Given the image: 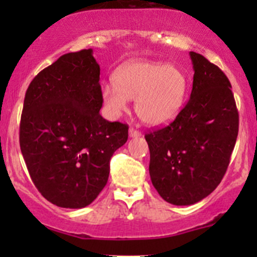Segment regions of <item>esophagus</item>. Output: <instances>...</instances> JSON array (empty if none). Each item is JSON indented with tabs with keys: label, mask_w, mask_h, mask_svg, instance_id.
<instances>
[{
	"label": "esophagus",
	"mask_w": 257,
	"mask_h": 257,
	"mask_svg": "<svg viewBox=\"0 0 257 257\" xmlns=\"http://www.w3.org/2000/svg\"><path fill=\"white\" fill-rule=\"evenodd\" d=\"M142 133L139 131H137V129L134 128H131L129 129V137L131 138H138V137H141Z\"/></svg>",
	"instance_id": "obj_1"
}]
</instances>
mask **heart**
Wrapping results in <instances>:
<instances>
[{"instance_id":"b5f03b06","label":"heart","mask_w":257,"mask_h":257,"mask_svg":"<svg viewBox=\"0 0 257 257\" xmlns=\"http://www.w3.org/2000/svg\"><path fill=\"white\" fill-rule=\"evenodd\" d=\"M113 82L102 85V99L110 116L126 110L136 99L139 118L150 125H163L178 115L185 99L188 79L178 67L136 59L119 67Z\"/></svg>"}]
</instances>
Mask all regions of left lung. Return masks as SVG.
<instances>
[{
    "label": "left lung",
    "instance_id": "8db88e82",
    "mask_svg": "<svg viewBox=\"0 0 257 257\" xmlns=\"http://www.w3.org/2000/svg\"><path fill=\"white\" fill-rule=\"evenodd\" d=\"M190 99L169 125L145 134L152 183L173 205L195 204L216 189L239 133V113L227 77L201 54L190 52Z\"/></svg>",
    "mask_w": 257,
    "mask_h": 257
}]
</instances>
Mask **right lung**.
<instances>
[{
	"label": "right lung",
	"instance_id": "right-lung-1",
	"mask_svg": "<svg viewBox=\"0 0 257 257\" xmlns=\"http://www.w3.org/2000/svg\"><path fill=\"white\" fill-rule=\"evenodd\" d=\"M93 49L67 53L41 71L26 92L20 147L36 188L61 208L89 205L105 186L109 162L128 125L108 121Z\"/></svg>",
	"mask_w": 257,
	"mask_h": 257
}]
</instances>
